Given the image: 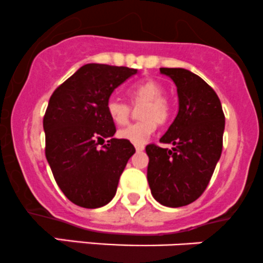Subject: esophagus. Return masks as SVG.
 <instances>
[{
    "label": "esophagus",
    "instance_id": "esophagus-1",
    "mask_svg": "<svg viewBox=\"0 0 263 263\" xmlns=\"http://www.w3.org/2000/svg\"><path fill=\"white\" fill-rule=\"evenodd\" d=\"M135 151L139 153V152H143L144 151V145H135Z\"/></svg>",
    "mask_w": 263,
    "mask_h": 263
}]
</instances>
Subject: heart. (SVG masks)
Wrapping results in <instances>:
<instances>
[{"mask_svg":"<svg viewBox=\"0 0 263 263\" xmlns=\"http://www.w3.org/2000/svg\"><path fill=\"white\" fill-rule=\"evenodd\" d=\"M126 93L133 105L143 102L139 107V118L142 120L121 128L118 132V137L135 145H143L156 129V124H164L168 120V100L163 96V86L154 80H145L134 83L128 87ZM106 110L114 123L121 125L128 121L132 109L125 101L116 96H111L107 100Z\"/></svg>","mask_w":263,"mask_h":263,"instance_id":"1","label":"heart"}]
</instances>
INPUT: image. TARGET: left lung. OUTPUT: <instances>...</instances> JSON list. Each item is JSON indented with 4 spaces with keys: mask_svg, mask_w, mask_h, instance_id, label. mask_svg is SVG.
<instances>
[{
    "mask_svg": "<svg viewBox=\"0 0 263 263\" xmlns=\"http://www.w3.org/2000/svg\"><path fill=\"white\" fill-rule=\"evenodd\" d=\"M175 82L178 112L161 143L145 147L147 178L154 199L168 208L191 204L205 191L223 149L220 100L202 78L183 68H159Z\"/></svg>",
    "mask_w": 263,
    "mask_h": 263,
    "instance_id": "obj_1",
    "label": "left lung"
}]
</instances>
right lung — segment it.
Masks as SVG:
<instances>
[{"label": "right lung", "mask_w": 263, "mask_h": 263, "mask_svg": "<svg viewBox=\"0 0 263 263\" xmlns=\"http://www.w3.org/2000/svg\"><path fill=\"white\" fill-rule=\"evenodd\" d=\"M138 71L90 63L81 67L50 96L43 119L45 157L59 189L78 206L96 209L115 196L119 178L135 153L106 110L116 87ZM109 139L108 144L98 148Z\"/></svg>", "instance_id": "1"}]
</instances>
